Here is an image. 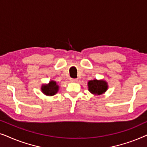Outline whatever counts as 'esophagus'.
Returning a JSON list of instances; mask_svg holds the SVG:
<instances>
[{
	"instance_id": "esophagus-1",
	"label": "esophagus",
	"mask_w": 147,
	"mask_h": 147,
	"mask_svg": "<svg viewBox=\"0 0 147 147\" xmlns=\"http://www.w3.org/2000/svg\"><path fill=\"white\" fill-rule=\"evenodd\" d=\"M70 81H71V82H76L78 81V80L74 79V78H71V79H70Z\"/></svg>"
}]
</instances>
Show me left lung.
Returning a JSON list of instances; mask_svg holds the SVG:
<instances>
[{
  "mask_svg": "<svg viewBox=\"0 0 147 147\" xmlns=\"http://www.w3.org/2000/svg\"><path fill=\"white\" fill-rule=\"evenodd\" d=\"M88 90L94 95L103 94L108 89V84L104 80H90L88 83Z\"/></svg>",
  "mask_w": 147,
  "mask_h": 147,
  "instance_id": "left-lung-1",
  "label": "left lung"
}]
</instances>
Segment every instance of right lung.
Returning a JSON list of instances; mask_svg holds the SVG:
<instances>
[{
    "label": "right lung",
    "mask_w": 147,
    "mask_h": 147,
    "mask_svg": "<svg viewBox=\"0 0 147 147\" xmlns=\"http://www.w3.org/2000/svg\"><path fill=\"white\" fill-rule=\"evenodd\" d=\"M59 90V86L57 85L56 82L51 81L49 82L48 84H43L41 86V91L46 96H53L57 93Z\"/></svg>",
    "instance_id": "obj_1"
}]
</instances>
